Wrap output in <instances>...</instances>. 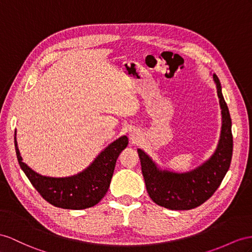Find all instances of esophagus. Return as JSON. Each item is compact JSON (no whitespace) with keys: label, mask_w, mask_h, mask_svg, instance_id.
Returning a JSON list of instances; mask_svg holds the SVG:
<instances>
[{"label":"esophagus","mask_w":252,"mask_h":252,"mask_svg":"<svg viewBox=\"0 0 252 252\" xmlns=\"http://www.w3.org/2000/svg\"><path fill=\"white\" fill-rule=\"evenodd\" d=\"M130 137H131L132 141H136V140L138 139V134H137V133H135V132H133V133H131V134H130Z\"/></svg>","instance_id":"34e87169"}]
</instances>
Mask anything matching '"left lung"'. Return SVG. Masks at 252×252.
Returning <instances> with one entry per match:
<instances>
[{"instance_id": "left-lung-1", "label": "left lung", "mask_w": 252, "mask_h": 252, "mask_svg": "<svg viewBox=\"0 0 252 252\" xmlns=\"http://www.w3.org/2000/svg\"><path fill=\"white\" fill-rule=\"evenodd\" d=\"M213 79L221 108L222 126L217 149L206 162L191 171L178 173L160 170L147 153L137 150L147 191L154 202L166 209L190 210L201 205L213 196L229 170L233 151L232 122L220 82L216 74H213Z\"/></svg>"}]
</instances>
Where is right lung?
Instances as JSON below:
<instances>
[{"label": "right lung", "instance_id": "1", "mask_svg": "<svg viewBox=\"0 0 252 252\" xmlns=\"http://www.w3.org/2000/svg\"><path fill=\"white\" fill-rule=\"evenodd\" d=\"M127 144V137L122 136L108 145L84 171L66 178H51L39 175L22 162L15 132L18 162L32 185L49 203L69 210L92 208L100 202L111 184L116 160Z\"/></svg>", "mask_w": 252, "mask_h": 252}]
</instances>
